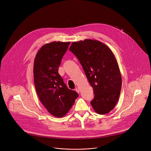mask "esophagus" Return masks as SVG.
I'll return each mask as SVG.
<instances>
[{
  "mask_svg": "<svg viewBox=\"0 0 151 151\" xmlns=\"http://www.w3.org/2000/svg\"><path fill=\"white\" fill-rule=\"evenodd\" d=\"M75 91H76V92H77L78 93H80V88H79V87H77V88L75 89Z\"/></svg>",
  "mask_w": 151,
  "mask_h": 151,
  "instance_id": "esophagus-1",
  "label": "esophagus"
}]
</instances>
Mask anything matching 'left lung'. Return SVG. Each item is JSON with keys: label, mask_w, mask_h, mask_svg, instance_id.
Instances as JSON below:
<instances>
[{"label": "left lung", "mask_w": 151, "mask_h": 151, "mask_svg": "<svg viewBox=\"0 0 151 151\" xmlns=\"http://www.w3.org/2000/svg\"><path fill=\"white\" fill-rule=\"evenodd\" d=\"M70 51L78 58L94 98L91 102L94 110L101 115L115 107L122 88V77L115 56L105 44L86 39L72 42Z\"/></svg>", "instance_id": "1"}]
</instances>
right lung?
I'll return each mask as SVG.
<instances>
[{
    "label": "right lung",
    "mask_w": 151,
    "mask_h": 151,
    "mask_svg": "<svg viewBox=\"0 0 151 151\" xmlns=\"http://www.w3.org/2000/svg\"><path fill=\"white\" fill-rule=\"evenodd\" d=\"M70 42L46 43L37 52L33 75L39 99L49 113L60 118L70 110L79 94L68 88L58 73L62 59Z\"/></svg>",
    "instance_id": "add662e5"
}]
</instances>
